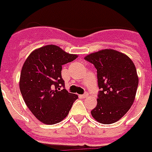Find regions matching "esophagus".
Listing matches in <instances>:
<instances>
[{"label": "esophagus", "instance_id": "obj_1", "mask_svg": "<svg viewBox=\"0 0 152 152\" xmlns=\"http://www.w3.org/2000/svg\"><path fill=\"white\" fill-rule=\"evenodd\" d=\"M88 93H87V92H86V93L84 94H83V95H80V97H83V98H86V97H88Z\"/></svg>", "mask_w": 152, "mask_h": 152}]
</instances>
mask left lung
I'll return each mask as SVG.
<instances>
[{"label":"left lung","mask_w":152,"mask_h":152,"mask_svg":"<svg viewBox=\"0 0 152 152\" xmlns=\"http://www.w3.org/2000/svg\"><path fill=\"white\" fill-rule=\"evenodd\" d=\"M84 59L96 68L101 89L91 115L103 124L115 123L129 111L135 99L139 80L136 67L127 55L112 49L91 53Z\"/></svg>","instance_id":"obj_1"}]
</instances>
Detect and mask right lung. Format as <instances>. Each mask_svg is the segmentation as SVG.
Returning a JSON list of instances; mask_svg holds the SVG:
<instances>
[{"label": "right lung", "instance_id": "obj_1", "mask_svg": "<svg viewBox=\"0 0 152 152\" xmlns=\"http://www.w3.org/2000/svg\"><path fill=\"white\" fill-rule=\"evenodd\" d=\"M77 57L50 44L34 50L25 61L19 80L21 94L33 115L43 123L52 125L63 120L78 98L61 89L65 87L62 65Z\"/></svg>", "mask_w": 152, "mask_h": 152}]
</instances>
